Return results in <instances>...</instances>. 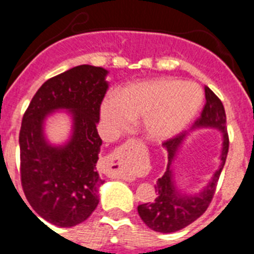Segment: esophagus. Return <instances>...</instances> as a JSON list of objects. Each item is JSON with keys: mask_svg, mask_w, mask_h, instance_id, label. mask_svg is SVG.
I'll use <instances>...</instances> for the list:
<instances>
[{"mask_svg": "<svg viewBox=\"0 0 254 254\" xmlns=\"http://www.w3.org/2000/svg\"><path fill=\"white\" fill-rule=\"evenodd\" d=\"M126 147H127V146H126ZM126 147H122V149H117L116 151H114L113 154H112V160H118V159H120L121 156H122V155H123V152H125V151H123V150H125Z\"/></svg>", "mask_w": 254, "mask_h": 254, "instance_id": "esophagus-1", "label": "esophagus"}]
</instances>
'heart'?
I'll return each instance as SVG.
<instances>
[{
  "label": "heart",
  "mask_w": 254,
  "mask_h": 254,
  "mask_svg": "<svg viewBox=\"0 0 254 254\" xmlns=\"http://www.w3.org/2000/svg\"><path fill=\"white\" fill-rule=\"evenodd\" d=\"M202 103V90L193 82L152 78L127 85L117 98L107 96L100 105V117L112 134L126 131L132 121L142 118L145 137L163 142L185 131Z\"/></svg>",
  "instance_id": "b5f03b06"
}]
</instances>
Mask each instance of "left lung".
I'll use <instances>...</instances> for the list:
<instances>
[{"label":"left lung","instance_id":"1","mask_svg":"<svg viewBox=\"0 0 254 254\" xmlns=\"http://www.w3.org/2000/svg\"><path fill=\"white\" fill-rule=\"evenodd\" d=\"M206 104L201 117L192 127L196 129L214 128L221 133V150H220L219 167L211 176L208 182L194 193H188L178 187L174 174V163L178 152L187 141L190 132L182 133L172 140L163 143L168 151V165L164 176L158 179L155 185L156 197L152 202L143 203L137 207L138 215L142 221L158 233H174L186 228L194 220L198 219L210 205L214 197L215 188L223 170L229 150V138L226 132L225 109L221 100L212 91L205 86Z\"/></svg>","mask_w":254,"mask_h":254}]
</instances>
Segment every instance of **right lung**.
<instances>
[{"label": "right lung", "instance_id": "add662e5", "mask_svg": "<svg viewBox=\"0 0 254 254\" xmlns=\"http://www.w3.org/2000/svg\"><path fill=\"white\" fill-rule=\"evenodd\" d=\"M107 75L103 67L81 64L49 78L22 117L19 136L22 190L33 210L56 226L81 224L99 203L104 181L96 163L103 141L96 126L109 87ZM60 111L69 116L71 129L64 143L53 144L45 126L48 118Z\"/></svg>", "mask_w": 254, "mask_h": 254}]
</instances>
